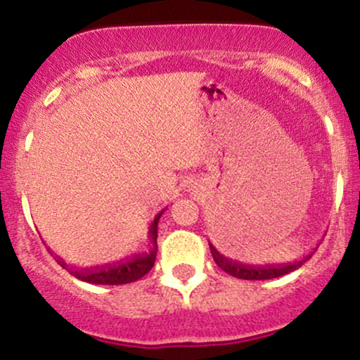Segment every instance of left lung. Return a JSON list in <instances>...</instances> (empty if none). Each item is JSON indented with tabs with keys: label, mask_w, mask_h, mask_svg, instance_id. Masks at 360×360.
I'll return each instance as SVG.
<instances>
[{
	"label": "left lung",
	"mask_w": 360,
	"mask_h": 360,
	"mask_svg": "<svg viewBox=\"0 0 360 360\" xmlns=\"http://www.w3.org/2000/svg\"><path fill=\"white\" fill-rule=\"evenodd\" d=\"M210 250H212L213 260L218 264V267H220L221 271L229 272V274L233 276V278L247 279V281H264V279L281 278V276L289 274V272L298 269V267L303 266V264L313 255V252H309L308 255H304V257H301L300 260H292V262L252 266V264H242V262H237V260L225 257V255L220 254V252L214 249L213 243H210Z\"/></svg>",
	"instance_id": "left-lung-1"
}]
</instances>
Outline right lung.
<instances>
[{
    "label": "right lung",
    "mask_w": 360,
    "mask_h": 360,
    "mask_svg": "<svg viewBox=\"0 0 360 360\" xmlns=\"http://www.w3.org/2000/svg\"><path fill=\"white\" fill-rule=\"evenodd\" d=\"M164 210L157 213V217L152 220L150 229H148V240L152 243V249L143 254H135L131 257L120 259L117 262L105 264V266L94 267H74L69 266L64 259L56 255L57 264H60L65 271H69L74 278L86 281L89 284H128L139 281L154 267L155 255H157V225H159L160 217Z\"/></svg>",
    "instance_id": "obj_1"
}]
</instances>
